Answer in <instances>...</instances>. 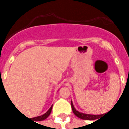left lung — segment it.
Segmentation results:
<instances>
[{"label":"left lung","mask_w":129,"mask_h":129,"mask_svg":"<svg viewBox=\"0 0 129 129\" xmlns=\"http://www.w3.org/2000/svg\"><path fill=\"white\" fill-rule=\"evenodd\" d=\"M71 107H72V110H73V113L76 116L79 117L80 119H86V120H94V119H97V118H99V117L100 115H92V114H86V113H83L79 112L77 110H76V108H75V106L73 105V102L71 101Z\"/></svg>","instance_id":"obj_1"}]
</instances>
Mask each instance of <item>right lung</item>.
Instances as JSON below:
<instances>
[{"instance_id": "right-lung-1", "label": "right lung", "mask_w": 129, "mask_h": 129, "mask_svg": "<svg viewBox=\"0 0 129 129\" xmlns=\"http://www.w3.org/2000/svg\"><path fill=\"white\" fill-rule=\"evenodd\" d=\"M52 106H51V107L49 108V110H48L45 113H44L42 115H40V116L36 117H33L32 119H34L35 122H37V121H43V120H44L47 117H48L50 115L51 112H52Z\"/></svg>"}]
</instances>
